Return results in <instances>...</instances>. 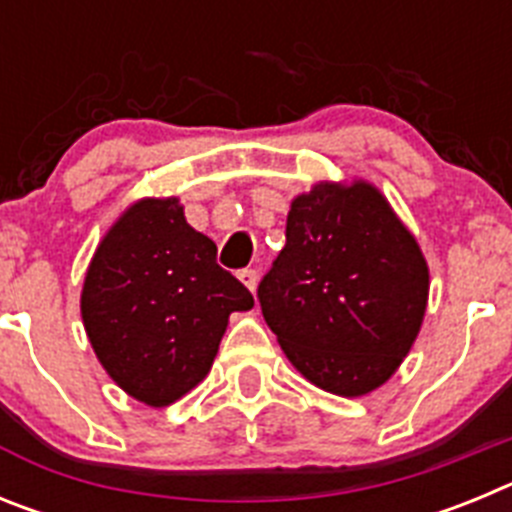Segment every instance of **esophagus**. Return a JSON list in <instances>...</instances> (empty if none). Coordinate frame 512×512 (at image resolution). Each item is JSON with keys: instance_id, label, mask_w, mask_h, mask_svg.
<instances>
[{"instance_id": "1", "label": "esophagus", "mask_w": 512, "mask_h": 512, "mask_svg": "<svg viewBox=\"0 0 512 512\" xmlns=\"http://www.w3.org/2000/svg\"><path fill=\"white\" fill-rule=\"evenodd\" d=\"M238 279H241L243 284H246V289L248 292H256V287H259V274H256V271L253 269H246V271H241V274H238Z\"/></svg>"}]
</instances>
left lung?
Listing matches in <instances>:
<instances>
[{
	"label": "left lung",
	"instance_id": "left-lung-1",
	"mask_svg": "<svg viewBox=\"0 0 512 512\" xmlns=\"http://www.w3.org/2000/svg\"><path fill=\"white\" fill-rule=\"evenodd\" d=\"M431 274L415 235L366 179L297 194L287 246L259 284L264 320L320 390L364 397L410 354Z\"/></svg>",
	"mask_w": 512,
	"mask_h": 512
}]
</instances>
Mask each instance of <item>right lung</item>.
<instances>
[{
  "label": "right lung",
  "instance_id": "obj_1",
  "mask_svg": "<svg viewBox=\"0 0 512 512\" xmlns=\"http://www.w3.org/2000/svg\"><path fill=\"white\" fill-rule=\"evenodd\" d=\"M217 246L179 197H143L104 233L81 287V320L125 395L166 408L210 374L230 312L253 297L215 261Z\"/></svg>",
  "mask_w": 512,
  "mask_h": 512
}]
</instances>
